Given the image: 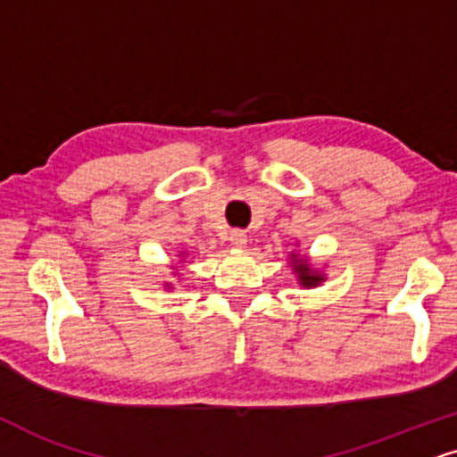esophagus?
Segmentation results:
<instances>
[{
	"mask_svg": "<svg viewBox=\"0 0 457 457\" xmlns=\"http://www.w3.org/2000/svg\"><path fill=\"white\" fill-rule=\"evenodd\" d=\"M228 241H230V245H235V247H245V244H247V235H245V230H241V228L230 230V237H228Z\"/></svg>",
	"mask_w": 457,
	"mask_h": 457,
	"instance_id": "34e87169",
	"label": "esophagus"
}]
</instances>
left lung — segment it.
<instances>
[{
    "label": "left lung",
    "instance_id": "8db88e82",
    "mask_svg": "<svg viewBox=\"0 0 457 457\" xmlns=\"http://www.w3.org/2000/svg\"><path fill=\"white\" fill-rule=\"evenodd\" d=\"M295 261H296V258H295ZM295 271L298 273V279H301V284H303V286H307V288H312V286H318L320 281L324 279L322 275H315V273H312V269H309L305 262H298V264H295Z\"/></svg>",
    "mask_w": 457,
    "mask_h": 457
}]
</instances>
